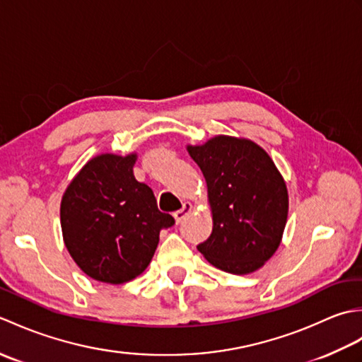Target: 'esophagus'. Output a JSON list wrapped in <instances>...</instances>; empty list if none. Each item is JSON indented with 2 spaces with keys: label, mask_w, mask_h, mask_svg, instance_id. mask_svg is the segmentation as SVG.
Segmentation results:
<instances>
[{
  "label": "esophagus",
  "mask_w": 362,
  "mask_h": 362,
  "mask_svg": "<svg viewBox=\"0 0 362 362\" xmlns=\"http://www.w3.org/2000/svg\"><path fill=\"white\" fill-rule=\"evenodd\" d=\"M191 210H193V205H191L189 202H185V204H183L182 209H180L179 211H175V213H174V219H175L177 224H180V222H182L183 219H185V218L188 216V214L191 213Z\"/></svg>",
  "instance_id": "1"
}]
</instances>
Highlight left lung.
Returning a JSON list of instances; mask_svg holds the SVG:
<instances>
[{
    "label": "left lung",
    "mask_w": 362,
    "mask_h": 362,
    "mask_svg": "<svg viewBox=\"0 0 362 362\" xmlns=\"http://www.w3.org/2000/svg\"><path fill=\"white\" fill-rule=\"evenodd\" d=\"M209 188L210 238L197 245L228 274L255 272L279 249L288 219V189L267 152L245 138L218 135L188 146Z\"/></svg>",
    "instance_id": "8db88e82"
}]
</instances>
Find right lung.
Wrapping results in <instances>:
<instances>
[{
	"mask_svg": "<svg viewBox=\"0 0 362 362\" xmlns=\"http://www.w3.org/2000/svg\"><path fill=\"white\" fill-rule=\"evenodd\" d=\"M136 153H101L87 161L60 204L68 252L93 280L121 284L149 266L161 228L174 218L161 213L156 196L134 175Z\"/></svg>",
	"mask_w": 362,
	"mask_h": 362,
	"instance_id": "1",
	"label": "right lung"
}]
</instances>
